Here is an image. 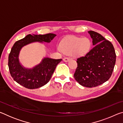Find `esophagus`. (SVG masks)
Wrapping results in <instances>:
<instances>
[{
  "label": "esophagus",
  "instance_id": "1",
  "mask_svg": "<svg viewBox=\"0 0 123 123\" xmlns=\"http://www.w3.org/2000/svg\"><path fill=\"white\" fill-rule=\"evenodd\" d=\"M70 60V58H69V57H64L63 59V61L64 62H68V61H69Z\"/></svg>",
  "mask_w": 123,
  "mask_h": 123
}]
</instances>
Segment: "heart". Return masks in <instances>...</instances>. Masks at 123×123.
Wrapping results in <instances>:
<instances>
[{
  "mask_svg": "<svg viewBox=\"0 0 123 123\" xmlns=\"http://www.w3.org/2000/svg\"><path fill=\"white\" fill-rule=\"evenodd\" d=\"M91 47L90 39L84 37L76 36L68 37L62 42L61 47H58L59 51H63L67 54L74 53L75 55H84L89 51Z\"/></svg>",
  "mask_w": 123,
  "mask_h": 123,
  "instance_id": "b5f03b06",
  "label": "heart"
}]
</instances>
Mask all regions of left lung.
Wrapping results in <instances>:
<instances>
[{"mask_svg": "<svg viewBox=\"0 0 123 123\" xmlns=\"http://www.w3.org/2000/svg\"><path fill=\"white\" fill-rule=\"evenodd\" d=\"M88 33L94 47L84 56L77 59L78 63L74 77L79 84L92 88L109 80L116 63L114 47L100 34L93 31Z\"/></svg>", "mask_w": 123, "mask_h": 123, "instance_id": "1", "label": "left lung"}]
</instances>
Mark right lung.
<instances>
[{
    "label": "right lung",
    "mask_w": 123,
    "mask_h": 123,
    "mask_svg": "<svg viewBox=\"0 0 123 123\" xmlns=\"http://www.w3.org/2000/svg\"><path fill=\"white\" fill-rule=\"evenodd\" d=\"M56 36L51 33L45 35L29 34L15 42L9 55L8 66L10 74L18 84L26 88L35 89L43 86L49 81L56 67L62 59L45 57L38 65L28 69L20 64L19 54L24 45L35 42L50 43Z\"/></svg>",
    "instance_id": "add662e5"
}]
</instances>
